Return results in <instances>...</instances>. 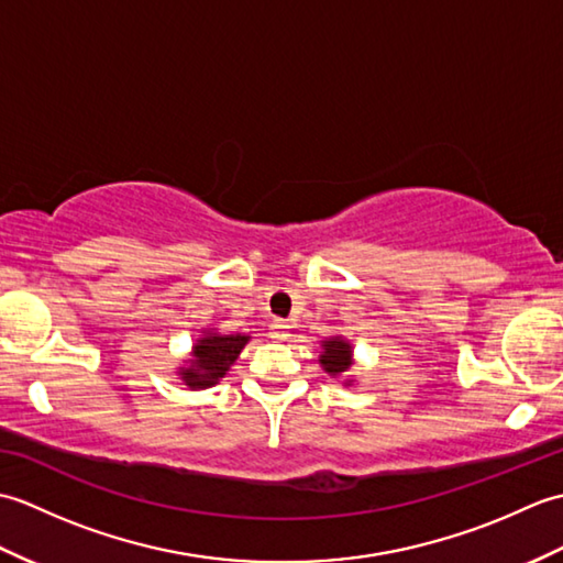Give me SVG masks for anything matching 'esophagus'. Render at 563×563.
I'll return each mask as SVG.
<instances>
[{"instance_id":"obj_1","label":"esophagus","mask_w":563,"mask_h":563,"mask_svg":"<svg viewBox=\"0 0 563 563\" xmlns=\"http://www.w3.org/2000/svg\"><path fill=\"white\" fill-rule=\"evenodd\" d=\"M268 336L273 339V341H278V343H283V341H288L290 339V327L285 324V321H273L271 324V333Z\"/></svg>"}]
</instances>
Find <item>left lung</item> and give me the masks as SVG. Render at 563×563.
Returning <instances> with one entry per match:
<instances>
[{
    "label": "left lung",
    "instance_id": "left-lung-1",
    "mask_svg": "<svg viewBox=\"0 0 563 563\" xmlns=\"http://www.w3.org/2000/svg\"><path fill=\"white\" fill-rule=\"evenodd\" d=\"M319 365L324 367V373L333 379H343V387L353 385V377L349 375L351 367L355 365L353 357V343L345 341V336H329L321 341V355Z\"/></svg>",
    "mask_w": 563,
    "mask_h": 563
}]
</instances>
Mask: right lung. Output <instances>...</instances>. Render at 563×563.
Here are the masks:
<instances>
[{
	"instance_id": "add662e5",
	"label": "right lung",
	"mask_w": 563,
	"mask_h": 563,
	"mask_svg": "<svg viewBox=\"0 0 563 563\" xmlns=\"http://www.w3.org/2000/svg\"><path fill=\"white\" fill-rule=\"evenodd\" d=\"M251 336L246 333H220L218 329H202L200 339L190 345V357L176 367L178 379L188 389H208L230 373V367L244 351Z\"/></svg>"
}]
</instances>
